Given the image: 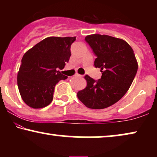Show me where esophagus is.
I'll use <instances>...</instances> for the list:
<instances>
[{
    "label": "esophagus",
    "instance_id": "obj_1",
    "mask_svg": "<svg viewBox=\"0 0 157 157\" xmlns=\"http://www.w3.org/2000/svg\"><path fill=\"white\" fill-rule=\"evenodd\" d=\"M74 76L75 77H81L82 76H81V75H80L79 74H78V73H76V74H75V75H74Z\"/></svg>",
    "mask_w": 157,
    "mask_h": 157
}]
</instances>
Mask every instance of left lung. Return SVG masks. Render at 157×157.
I'll list each match as a JSON object with an SVG mask.
<instances>
[{
  "instance_id": "left-lung-1",
  "label": "left lung",
  "mask_w": 157,
  "mask_h": 157,
  "mask_svg": "<svg viewBox=\"0 0 157 157\" xmlns=\"http://www.w3.org/2000/svg\"><path fill=\"white\" fill-rule=\"evenodd\" d=\"M85 40L96 56L94 66L101 68L102 76L95 81L86 75V86L78 91L77 97L89 109L107 108L130 88L138 69L137 60L130 45L121 38L92 34Z\"/></svg>"
}]
</instances>
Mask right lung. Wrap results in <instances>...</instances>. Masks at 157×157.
<instances>
[{
	"label": "right lung",
	"instance_id": "right-lung-1",
	"mask_svg": "<svg viewBox=\"0 0 157 157\" xmlns=\"http://www.w3.org/2000/svg\"><path fill=\"white\" fill-rule=\"evenodd\" d=\"M74 37L46 38L27 51L21 60L17 76L19 92L23 101L33 109L48 106L53 100L54 87L67 76L57 68L68 62Z\"/></svg>",
	"mask_w": 157,
	"mask_h": 157
}]
</instances>
